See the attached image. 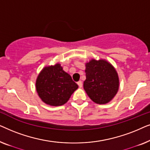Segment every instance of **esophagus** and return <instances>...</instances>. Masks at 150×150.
<instances>
[{
	"label": "esophagus",
	"mask_w": 150,
	"mask_h": 150,
	"mask_svg": "<svg viewBox=\"0 0 150 150\" xmlns=\"http://www.w3.org/2000/svg\"><path fill=\"white\" fill-rule=\"evenodd\" d=\"M77 84H78V85H79V87L80 88H81L82 87H83V82H82L81 81H79L77 83Z\"/></svg>",
	"instance_id": "1"
}]
</instances>
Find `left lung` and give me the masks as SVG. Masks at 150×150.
Here are the masks:
<instances>
[{
    "label": "left lung",
    "mask_w": 150,
    "mask_h": 150,
    "mask_svg": "<svg viewBox=\"0 0 150 150\" xmlns=\"http://www.w3.org/2000/svg\"><path fill=\"white\" fill-rule=\"evenodd\" d=\"M86 80L84 89L96 104H107L113 99L120 87L116 69L104 59H92L85 63Z\"/></svg>",
    "instance_id": "8db88e82"
}]
</instances>
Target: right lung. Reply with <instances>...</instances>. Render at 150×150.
I'll use <instances>...</instances> for the list:
<instances>
[{
    "label": "right lung",
    "instance_id": "add662e5",
    "mask_svg": "<svg viewBox=\"0 0 150 150\" xmlns=\"http://www.w3.org/2000/svg\"><path fill=\"white\" fill-rule=\"evenodd\" d=\"M36 91L42 102L52 106H61L68 101L79 86L60 63L44 67L38 76Z\"/></svg>",
    "mask_w": 150,
    "mask_h": 150
}]
</instances>
